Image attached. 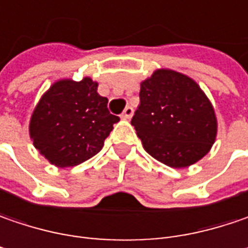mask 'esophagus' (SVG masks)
I'll return each mask as SVG.
<instances>
[{"label": "esophagus", "mask_w": 248, "mask_h": 248, "mask_svg": "<svg viewBox=\"0 0 248 248\" xmlns=\"http://www.w3.org/2000/svg\"><path fill=\"white\" fill-rule=\"evenodd\" d=\"M132 116H133V108L126 107L124 112H122V115H121V118H122V119H130Z\"/></svg>", "instance_id": "obj_1"}]
</instances>
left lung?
<instances>
[{
	"mask_svg": "<svg viewBox=\"0 0 248 248\" xmlns=\"http://www.w3.org/2000/svg\"><path fill=\"white\" fill-rule=\"evenodd\" d=\"M132 124L144 150L172 168L198 163L217 136L209 98L194 78L171 68H157L140 82V105Z\"/></svg>",
	"mask_w": 248,
	"mask_h": 248,
	"instance_id": "left-lung-1",
	"label": "left lung"
}]
</instances>
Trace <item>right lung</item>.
I'll return each instance as SVG.
<instances>
[{
    "label": "right lung",
    "instance_id": "add662e5",
    "mask_svg": "<svg viewBox=\"0 0 248 248\" xmlns=\"http://www.w3.org/2000/svg\"><path fill=\"white\" fill-rule=\"evenodd\" d=\"M96 90L91 77L60 78L40 96L29 121V136L53 166L74 167L94 157L119 122Z\"/></svg>",
    "mask_w": 248,
    "mask_h": 248
}]
</instances>
